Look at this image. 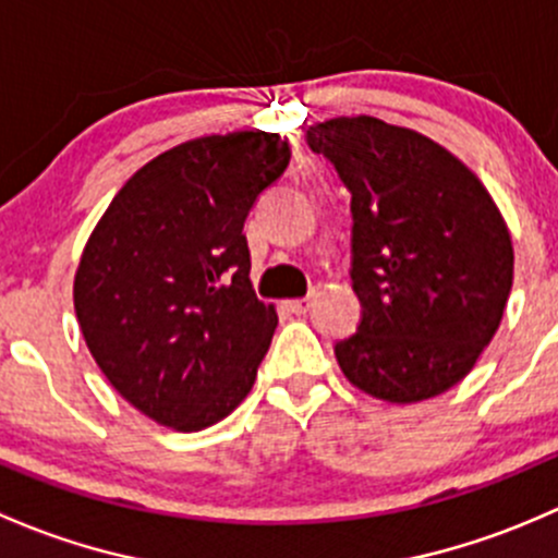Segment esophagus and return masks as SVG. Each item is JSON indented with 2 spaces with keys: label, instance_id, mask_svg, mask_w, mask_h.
<instances>
[{
  "label": "esophagus",
  "instance_id": "34e87169",
  "mask_svg": "<svg viewBox=\"0 0 558 558\" xmlns=\"http://www.w3.org/2000/svg\"><path fill=\"white\" fill-rule=\"evenodd\" d=\"M312 303H314V295H306V298H292V301H284V306H287V312H292L301 317V314H306L308 308H312Z\"/></svg>",
  "mask_w": 558,
  "mask_h": 558
}]
</instances>
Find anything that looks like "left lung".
<instances>
[{"label": "left lung", "mask_w": 558, "mask_h": 558, "mask_svg": "<svg viewBox=\"0 0 558 558\" xmlns=\"http://www.w3.org/2000/svg\"><path fill=\"white\" fill-rule=\"evenodd\" d=\"M306 142L352 193L357 332L343 376L387 403H418L473 371L513 287V244L489 191L438 142L378 118H332Z\"/></svg>", "instance_id": "1"}]
</instances>
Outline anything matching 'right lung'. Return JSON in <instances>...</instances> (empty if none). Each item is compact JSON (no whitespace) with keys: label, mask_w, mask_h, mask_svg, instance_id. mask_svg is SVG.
Listing matches in <instances>:
<instances>
[{"label":"right lung","mask_w":558,"mask_h":558,"mask_svg":"<svg viewBox=\"0 0 558 558\" xmlns=\"http://www.w3.org/2000/svg\"><path fill=\"white\" fill-rule=\"evenodd\" d=\"M266 131L160 153L114 195L74 274L80 330L107 381L163 427L195 433L250 395L277 308L250 281L244 220L284 174Z\"/></svg>","instance_id":"right-lung-1"}]
</instances>
